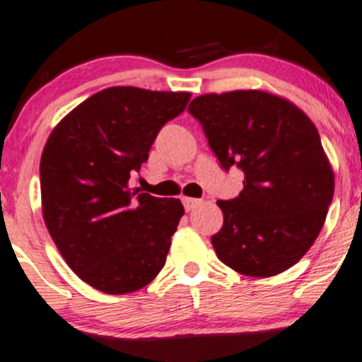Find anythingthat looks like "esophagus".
<instances>
[{
	"instance_id": "34e87169",
	"label": "esophagus",
	"mask_w": 362,
	"mask_h": 362,
	"mask_svg": "<svg viewBox=\"0 0 362 362\" xmlns=\"http://www.w3.org/2000/svg\"><path fill=\"white\" fill-rule=\"evenodd\" d=\"M202 200H197V198H182V205H185V209L188 210H193L194 206H198V205H202Z\"/></svg>"
}]
</instances>
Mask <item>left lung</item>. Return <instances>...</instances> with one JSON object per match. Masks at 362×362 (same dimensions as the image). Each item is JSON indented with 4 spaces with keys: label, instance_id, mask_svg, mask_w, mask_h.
Here are the masks:
<instances>
[{
    "label": "left lung",
    "instance_id": "1",
    "mask_svg": "<svg viewBox=\"0 0 362 362\" xmlns=\"http://www.w3.org/2000/svg\"><path fill=\"white\" fill-rule=\"evenodd\" d=\"M226 170L245 188L218 200L224 224L212 235L218 259L247 277H272L298 263L318 238L335 177L318 129L298 105L263 90L205 93L189 103Z\"/></svg>",
    "mask_w": 362,
    "mask_h": 362
}]
</instances>
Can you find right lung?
<instances>
[{
    "instance_id": "add662e5",
    "label": "right lung",
    "mask_w": 362,
    "mask_h": 362,
    "mask_svg": "<svg viewBox=\"0 0 362 362\" xmlns=\"http://www.w3.org/2000/svg\"><path fill=\"white\" fill-rule=\"evenodd\" d=\"M189 97L104 88L68 112L47 138L40 157L44 222L68 267L93 289L135 292L164 267L182 203L138 193L129 177Z\"/></svg>"
}]
</instances>
